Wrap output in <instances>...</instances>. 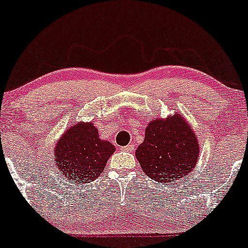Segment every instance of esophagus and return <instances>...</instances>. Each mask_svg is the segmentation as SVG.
Segmentation results:
<instances>
[{"mask_svg": "<svg viewBox=\"0 0 248 248\" xmlns=\"http://www.w3.org/2000/svg\"><path fill=\"white\" fill-rule=\"evenodd\" d=\"M134 149H135V146H134V144H128V146L124 147V150H126V152H133Z\"/></svg>", "mask_w": 248, "mask_h": 248, "instance_id": "esophagus-1", "label": "esophagus"}]
</instances>
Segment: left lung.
I'll return each mask as SVG.
<instances>
[{
	"label": "left lung",
	"mask_w": 248,
	"mask_h": 248,
	"mask_svg": "<svg viewBox=\"0 0 248 248\" xmlns=\"http://www.w3.org/2000/svg\"><path fill=\"white\" fill-rule=\"evenodd\" d=\"M199 142L184 116L176 112L156 118L146 128L135 156L146 175L158 183H170L192 171L199 157Z\"/></svg>",
	"instance_id": "left-lung-1"
}]
</instances>
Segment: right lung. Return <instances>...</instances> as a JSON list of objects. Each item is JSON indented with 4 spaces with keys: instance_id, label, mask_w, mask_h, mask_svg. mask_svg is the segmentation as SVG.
I'll return each mask as SVG.
<instances>
[{
    "instance_id": "add662e5",
    "label": "right lung",
    "mask_w": 248,
    "mask_h": 248,
    "mask_svg": "<svg viewBox=\"0 0 248 248\" xmlns=\"http://www.w3.org/2000/svg\"><path fill=\"white\" fill-rule=\"evenodd\" d=\"M115 152L109 141L99 138L93 122H77L57 141L53 157L59 173L71 183H88L104 171Z\"/></svg>"
}]
</instances>
